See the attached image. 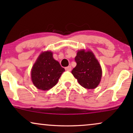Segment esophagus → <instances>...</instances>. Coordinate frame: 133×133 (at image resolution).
<instances>
[{
  "instance_id": "34e87169",
  "label": "esophagus",
  "mask_w": 133,
  "mask_h": 133,
  "mask_svg": "<svg viewBox=\"0 0 133 133\" xmlns=\"http://www.w3.org/2000/svg\"><path fill=\"white\" fill-rule=\"evenodd\" d=\"M65 70L68 71H71V66H68L67 67H65Z\"/></svg>"
}]
</instances>
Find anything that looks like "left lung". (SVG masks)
Returning <instances> with one entry per match:
<instances>
[{"label":"left lung","mask_w":133,"mask_h":133,"mask_svg":"<svg viewBox=\"0 0 133 133\" xmlns=\"http://www.w3.org/2000/svg\"><path fill=\"white\" fill-rule=\"evenodd\" d=\"M75 61L77 65L71 73L79 84L85 88H96L101 82L102 72L94 54L91 51H78Z\"/></svg>","instance_id":"left-lung-1"}]
</instances>
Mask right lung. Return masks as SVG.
<instances>
[{
  "mask_svg": "<svg viewBox=\"0 0 133 133\" xmlns=\"http://www.w3.org/2000/svg\"><path fill=\"white\" fill-rule=\"evenodd\" d=\"M64 71L59 62L54 59L51 51L42 52L32 68L31 80L37 88L48 90L55 86Z\"/></svg>",
  "mask_w": 133,
  "mask_h": 133,
  "instance_id": "right-lung-1",
  "label": "right lung"
}]
</instances>
